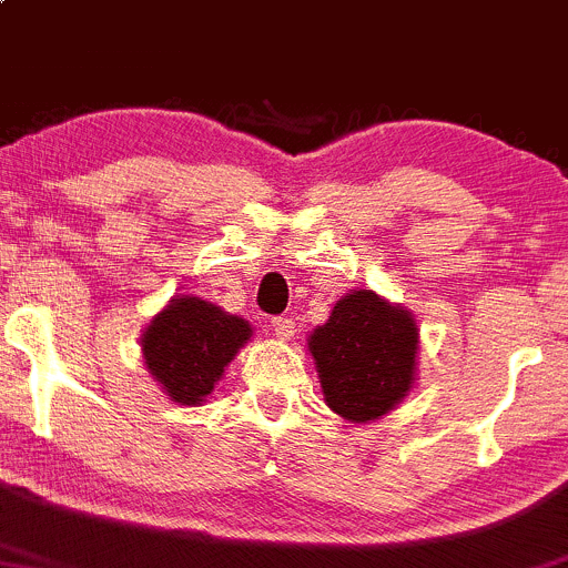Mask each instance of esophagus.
<instances>
[{"mask_svg": "<svg viewBox=\"0 0 568 568\" xmlns=\"http://www.w3.org/2000/svg\"><path fill=\"white\" fill-rule=\"evenodd\" d=\"M271 327H273V335L282 341H290L292 335H295V322H292L290 316H273Z\"/></svg>", "mask_w": 568, "mask_h": 568, "instance_id": "obj_1", "label": "esophagus"}]
</instances>
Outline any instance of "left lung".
Returning <instances> with one entry per match:
<instances>
[{
    "instance_id": "obj_1",
    "label": "left lung",
    "mask_w": 568,
    "mask_h": 568,
    "mask_svg": "<svg viewBox=\"0 0 568 568\" xmlns=\"http://www.w3.org/2000/svg\"><path fill=\"white\" fill-rule=\"evenodd\" d=\"M308 355L325 404L349 423H376L417 382V320L374 290H352L308 333Z\"/></svg>"
}]
</instances>
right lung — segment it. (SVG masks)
<instances>
[{
	"mask_svg": "<svg viewBox=\"0 0 568 568\" xmlns=\"http://www.w3.org/2000/svg\"><path fill=\"white\" fill-rule=\"evenodd\" d=\"M252 325L197 295H175L140 335L143 363L179 406H200L252 341Z\"/></svg>",
	"mask_w": 568,
	"mask_h": 568,
	"instance_id": "obj_1",
	"label": "right lung"
}]
</instances>
